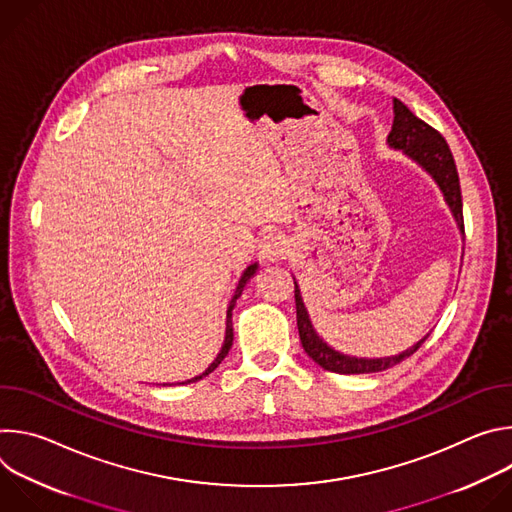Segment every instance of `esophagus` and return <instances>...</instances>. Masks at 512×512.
<instances>
[{"label":"esophagus","mask_w":512,"mask_h":512,"mask_svg":"<svg viewBox=\"0 0 512 512\" xmlns=\"http://www.w3.org/2000/svg\"><path fill=\"white\" fill-rule=\"evenodd\" d=\"M257 249H259V257H261L263 261L275 263V261L283 259L287 245H285V239H283L281 235H277V233H267V235L261 237Z\"/></svg>","instance_id":"1"}]
</instances>
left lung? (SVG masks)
<instances>
[{
  "mask_svg": "<svg viewBox=\"0 0 512 512\" xmlns=\"http://www.w3.org/2000/svg\"><path fill=\"white\" fill-rule=\"evenodd\" d=\"M393 109H395V119H393V127L389 133V143L395 150H403L407 156H411L415 162H419L435 178V182L440 184V188L456 216V221L464 233L460 178H458L456 162L450 152L448 141L442 137L440 131L433 129L429 123H425L417 115H413L409 111V107L405 103H401L399 99L393 101ZM294 294H296V314H298V330H300L302 346L308 352V356L314 362H318L324 371H332V373H340V375H362V373L387 371V369L395 367V364L403 362L405 358H409L413 352H417L419 346L427 340V336H425L409 350L401 352L399 356H389V358L344 356V354L332 350L330 346H326L320 340V336L316 334V330L312 328V322L308 318V312H306L302 296H300L298 283H296Z\"/></svg>",
  "mask_w": 512,
  "mask_h": 512,
  "instance_id": "obj_1",
  "label": "left lung"
}]
</instances>
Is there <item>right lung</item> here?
Returning a JSON list of instances; mask_svg holds the SVG:
<instances>
[{"instance_id":"obj_1","label":"right lung","mask_w":512,"mask_h":512,"mask_svg":"<svg viewBox=\"0 0 512 512\" xmlns=\"http://www.w3.org/2000/svg\"><path fill=\"white\" fill-rule=\"evenodd\" d=\"M255 269H257V265H249L247 267V271L243 273V277H241V281H239V285H237V291H235V296H233V300H231V304H229V310H227V336H225V344H223V350L218 352V356L214 358V362L210 364V367L200 375V377H196V379H192V381H198V379H202V377H206V375H210L218 364L223 362V358L229 354V350H231V346H233V320H231V312H233V308H235V302H237V298L241 296V291H243V287H245V283L255 275ZM190 383V381H188Z\"/></svg>"}]
</instances>
